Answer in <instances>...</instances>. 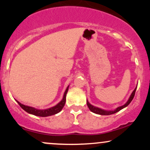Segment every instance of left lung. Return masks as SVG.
Wrapping results in <instances>:
<instances>
[{"label":"left lung","mask_w":150,"mask_h":150,"mask_svg":"<svg viewBox=\"0 0 150 150\" xmlns=\"http://www.w3.org/2000/svg\"><path fill=\"white\" fill-rule=\"evenodd\" d=\"M136 89H137V87H135V89H134L133 92H132L131 95H130V98L128 99V101H127L126 103L124 105H123V106H119V107L116 108V109L113 110V111H106V110H104V109H101V108H99L98 107H96V106H92V104H90L89 103V101L87 100V106H88L89 110H90L91 111L94 113H97V114H99V115H111V114H113V113L118 112V111H120L121 109H123V108L126 107V106H128V104H130V102H131L132 99L134 98V96H135V91H136Z\"/></svg>","instance_id":"left-lung-1"}]
</instances>
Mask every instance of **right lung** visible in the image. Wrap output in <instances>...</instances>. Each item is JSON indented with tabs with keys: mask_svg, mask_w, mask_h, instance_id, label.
I'll return each instance as SVG.
<instances>
[{
	"mask_svg": "<svg viewBox=\"0 0 150 150\" xmlns=\"http://www.w3.org/2000/svg\"><path fill=\"white\" fill-rule=\"evenodd\" d=\"M68 87H69V86H68L67 89H65L63 99H62V100L60 101L58 104H56V106H53V107L51 108H47V109H44V110L37 109V108L31 107V106H25V105L22 104L21 103L19 102L18 101H17V102H18V104L21 106L22 109H24L26 112L30 113V114L34 115V116H41V117H46V116H52V115L56 114V113H59L62 110V108H63V106H64V105L65 104V101H66V94H67V92H68Z\"/></svg>",
	"mask_w": 150,
	"mask_h": 150,
	"instance_id": "right-lung-1",
	"label": "right lung"
}]
</instances>
